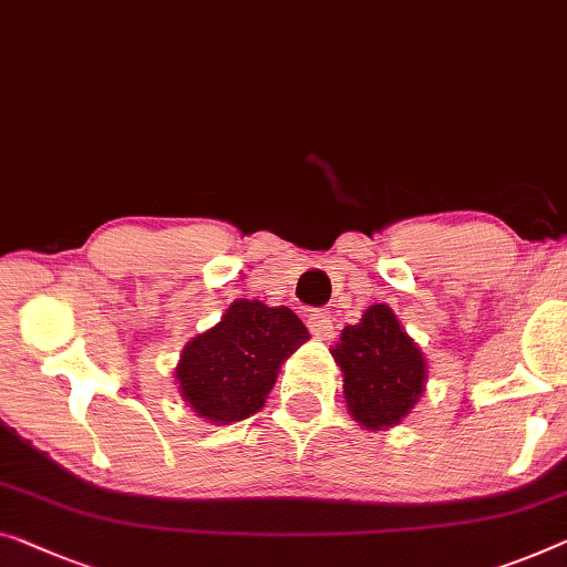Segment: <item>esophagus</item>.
<instances>
[{
  "instance_id": "34e87169",
  "label": "esophagus",
  "mask_w": 567,
  "mask_h": 567,
  "mask_svg": "<svg viewBox=\"0 0 567 567\" xmlns=\"http://www.w3.org/2000/svg\"><path fill=\"white\" fill-rule=\"evenodd\" d=\"M308 328L312 338H318V341H331V338H336V326L326 312H310Z\"/></svg>"
}]
</instances>
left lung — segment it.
I'll return each mask as SVG.
<instances>
[{"label":"left lung","instance_id":"left-lung-1","mask_svg":"<svg viewBox=\"0 0 567 567\" xmlns=\"http://www.w3.org/2000/svg\"><path fill=\"white\" fill-rule=\"evenodd\" d=\"M331 353L343 374L346 410L371 433L400 425L425 394V353L384 302L346 326Z\"/></svg>","mask_w":567,"mask_h":567}]
</instances>
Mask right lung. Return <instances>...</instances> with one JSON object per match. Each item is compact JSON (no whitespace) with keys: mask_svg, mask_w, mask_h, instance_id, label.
<instances>
[{"mask_svg":"<svg viewBox=\"0 0 567 567\" xmlns=\"http://www.w3.org/2000/svg\"><path fill=\"white\" fill-rule=\"evenodd\" d=\"M310 338L290 308L234 300L221 320L185 343L175 384L190 412L231 425L265 408L280 367Z\"/></svg>","mask_w":567,"mask_h":567,"instance_id":"obj_1","label":"right lung"}]
</instances>
